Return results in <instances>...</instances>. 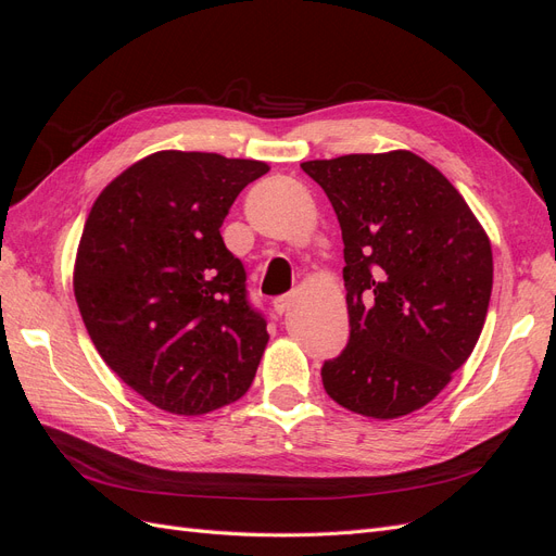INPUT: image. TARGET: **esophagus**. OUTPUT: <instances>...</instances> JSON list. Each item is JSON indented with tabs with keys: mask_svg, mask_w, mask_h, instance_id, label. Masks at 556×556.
<instances>
[{
	"mask_svg": "<svg viewBox=\"0 0 556 556\" xmlns=\"http://www.w3.org/2000/svg\"><path fill=\"white\" fill-rule=\"evenodd\" d=\"M294 306H296V294H282V296H278V299L274 301V311H276L278 315L290 313Z\"/></svg>",
	"mask_w": 556,
	"mask_h": 556,
	"instance_id": "1",
	"label": "esophagus"
}]
</instances>
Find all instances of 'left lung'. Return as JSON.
<instances>
[{
    "instance_id": "obj_1",
    "label": "left lung",
    "mask_w": 556,
    "mask_h": 556,
    "mask_svg": "<svg viewBox=\"0 0 556 556\" xmlns=\"http://www.w3.org/2000/svg\"><path fill=\"white\" fill-rule=\"evenodd\" d=\"M343 233L350 341L325 362L339 406L396 419L470 357L490 308L492 243L457 188L410 150L301 164Z\"/></svg>"
}]
</instances>
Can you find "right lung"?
I'll return each mask as SVG.
<instances>
[{"mask_svg":"<svg viewBox=\"0 0 556 556\" xmlns=\"http://www.w3.org/2000/svg\"><path fill=\"white\" fill-rule=\"evenodd\" d=\"M266 162L160 150L97 197L74 264V294L102 359L174 415L239 401L268 343L220 227Z\"/></svg>","mask_w":556,"mask_h":556,"instance_id":"1","label":"right lung"}]
</instances>
